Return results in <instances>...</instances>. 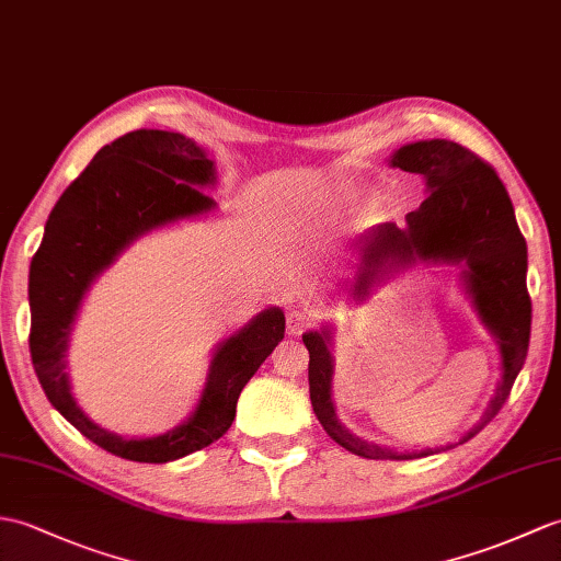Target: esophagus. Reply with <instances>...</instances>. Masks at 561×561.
I'll return each instance as SVG.
<instances>
[{
    "label": "esophagus",
    "instance_id": "esophagus-1",
    "mask_svg": "<svg viewBox=\"0 0 561 561\" xmlns=\"http://www.w3.org/2000/svg\"><path fill=\"white\" fill-rule=\"evenodd\" d=\"M310 328H316V318H312L310 312L306 310L286 312V330H289V334H304Z\"/></svg>",
    "mask_w": 561,
    "mask_h": 561
}]
</instances>
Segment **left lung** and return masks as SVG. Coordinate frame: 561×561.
<instances>
[{"label": "left lung", "instance_id": "8db88e82", "mask_svg": "<svg viewBox=\"0 0 561 561\" xmlns=\"http://www.w3.org/2000/svg\"><path fill=\"white\" fill-rule=\"evenodd\" d=\"M392 167L423 174L430 195L419 210L407 215V229L394 221L375 227L360 239L363 272L356 296L368 291L385 265L397 267L411 260L466 263L463 279L473 296L480 320L488 324L502 351V382L483 419L468 430V442L500 413L510 399L518 370L524 368L530 342V296L526 286L528 249L516 225L514 205L497 172L476 152L451 140H421L392 154ZM328 332L304 334L310 354V401L320 425L336 445L363 459H419L433 449L399 454L368 445L340 423L332 403V356ZM459 442V445H461Z\"/></svg>", "mask_w": 561, "mask_h": 561}]
</instances>
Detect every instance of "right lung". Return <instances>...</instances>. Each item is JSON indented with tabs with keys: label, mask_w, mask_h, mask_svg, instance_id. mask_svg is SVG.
Segmentation results:
<instances>
[{
	"label": "right lung",
	"mask_w": 561,
	"mask_h": 561,
	"mask_svg": "<svg viewBox=\"0 0 561 561\" xmlns=\"http://www.w3.org/2000/svg\"><path fill=\"white\" fill-rule=\"evenodd\" d=\"M215 181V164L195 140L169 131H131L104 146L49 213L33 255L31 358L45 394L78 433L128 461L167 463L213 445L231 427L237 401L284 340V312L263 310L217 348L198 409L167 435L124 439L78 409L67 375V346L76 310L100 272L128 243L154 227L215 207L201 188Z\"/></svg>",
	"instance_id": "add662e5"
}]
</instances>
